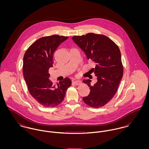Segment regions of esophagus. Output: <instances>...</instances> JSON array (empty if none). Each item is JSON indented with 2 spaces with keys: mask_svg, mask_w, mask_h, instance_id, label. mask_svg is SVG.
I'll use <instances>...</instances> for the list:
<instances>
[{
  "mask_svg": "<svg viewBox=\"0 0 149 149\" xmlns=\"http://www.w3.org/2000/svg\"><path fill=\"white\" fill-rule=\"evenodd\" d=\"M81 83H82V81L81 80H75V81H73V83L77 85H80V84H81Z\"/></svg>",
  "mask_w": 149,
  "mask_h": 149,
  "instance_id": "obj_1",
  "label": "esophagus"
}]
</instances>
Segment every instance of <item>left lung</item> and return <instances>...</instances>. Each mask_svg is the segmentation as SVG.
Instances as JSON below:
<instances>
[{
	"label": "left lung",
	"instance_id": "obj_1",
	"mask_svg": "<svg viewBox=\"0 0 149 149\" xmlns=\"http://www.w3.org/2000/svg\"><path fill=\"white\" fill-rule=\"evenodd\" d=\"M72 40L84 52L87 58L96 64L95 68L91 70L97 81L91 85V80H83L91 91L83 100L92 107L104 106L115 95L123 77V68L119 48L104 35L88 33L74 36Z\"/></svg>",
	"mask_w": 149,
	"mask_h": 149
}]
</instances>
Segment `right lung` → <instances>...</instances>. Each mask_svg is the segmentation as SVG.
I'll return each mask as SVG.
<instances>
[{
  "label": "right lung",
  "instance_id": "obj_1",
  "mask_svg": "<svg viewBox=\"0 0 149 149\" xmlns=\"http://www.w3.org/2000/svg\"><path fill=\"white\" fill-rule=\"evenodd\" d=\"M68 37L54 35L40 38L26 50L23 57V73L31 95L43 106L54 107L64 100L67 89L71 85L65 78L57 86L49 80V69L53 67L55 51Z\"/></svg>",
  "mask_w": 149,
  "mask_h": 149
}]
</instances>
